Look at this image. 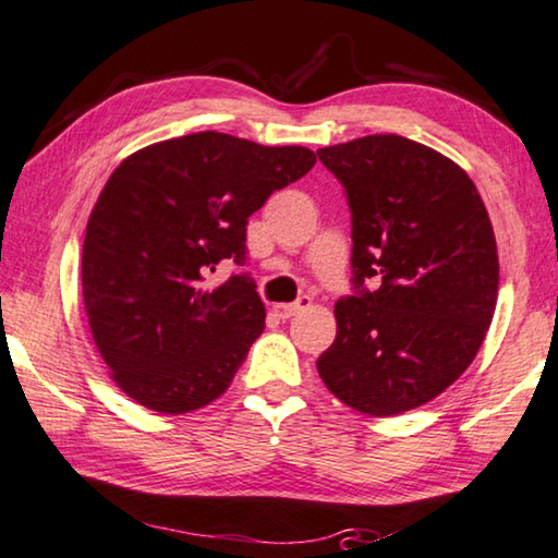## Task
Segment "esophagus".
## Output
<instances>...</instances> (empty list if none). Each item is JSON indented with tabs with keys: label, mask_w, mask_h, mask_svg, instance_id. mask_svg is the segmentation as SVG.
I'll return each mask as SVG.
<instances>
[{
	"label": "esophagus",
	"mask_w": 558,
	"mask_h": 558,
	"mask_svg": "<svg viewBox=\"0 0 558 558\" xmlns=\"http://www.w3.org/2000/svg\"><path fill=\"white\" fill-rule=\"evenodd\" d=\"M307 305H311V298L303 295L301 301H295V303H278V305H272V313L280 315V318L286 320V318H293V315L305 311Z\"/></svg>",
	"instance_id": "obj_1"
}]
</instances>
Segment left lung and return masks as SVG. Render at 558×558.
<instances>
[{
  "instance_id": "obj_1",
  "label": "left lung",
  "mask_w": 558,
  "mask_h": 558,
  "mask_svg": "<svg viewBox=\"0 0 558 558\" xmlns=\"http://www.w3.org/2000/svg\"><path fill=\"white\" fill-rule=\"evenodd\" d=\"M353 213V282L336 303L323 384L365 415L434 401L476 359L498 298L496 235L461 165L415 140L368 135L320 147ZM379 280L365 291V279Z\"/></svg>"
}]
</instances>
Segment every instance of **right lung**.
Returning a JSON list of instances; mask_svg holds the SVG:
<instances>
[{
  "mask_svg": "<svg viewBox=\"0 0 558 558\" xmlns=\"http://www.w3.org/2000/svg\"><path fill=\"white\" fill-rule=\"evenodd\" d=\"M315 153L226 135L162 140L105 182L82 245V298L97 353L124 396L165 415L226 393L265 328L247 276L207 286L218 263H245V226Z\"/></svg>",
  "mask_w": 558,
  "mask_h": 558,
  "instance_id": "add662e5",
  "label": "right lung"
}]
</instances>
